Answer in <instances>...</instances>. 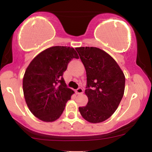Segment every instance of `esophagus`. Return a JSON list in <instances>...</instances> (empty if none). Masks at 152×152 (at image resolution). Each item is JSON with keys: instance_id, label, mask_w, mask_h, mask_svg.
Masks as SVG:
<instances>
[{"instance_id": "obj_1", "label": "esophagus", "mask_w": 152, "mask_h": 152, "mask_svg": "<svg viewBox=\"0 0 152 152\" xmlns=\"http://www.w3.org/2000/svg\"><path fill=\"white\" fill-rule=\"evenodd\" d=\"M76 92L77 94H83V89L81 87H79V88H78L76 90Z\"/></svg>"}]
</instances>
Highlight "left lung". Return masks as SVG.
<instances>
[{"label":"left lung","mask_w":152,"mask_h":152,"mask_svg":"<svg viewBox=\"0 0 152 152\" xmlns=\"http://www.w3.org/2000/svg\"><path fill=\"white\" fill-rule=\"evenodd\" d=\"M86 71L88 102L79 107L82 117L90 123H100L117 109L124 93L125 76L109 54L96 47L76 48Z\"/></svg>","instance_id":"obj_1"}]
</instances>
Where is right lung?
<instances>
[{
	"mask_svg": "<svg viewBox=\"0 0 152 152\" xmlns=\"http://www.w3.org/2000/svg\"><path fill=\"white\" fill-rule=\"evenodd\" d=\"M73 58H78L74 48L53 46L38 54L26 69L23 79L24 97L31 112L41 121L58 119L74 93L63 78Z\"/></svg>",
	"mask_w": 152,
	"mask_h": 152,
	"instance_id": "obj_1",
	"label": "right lung"
}]
</instances>
